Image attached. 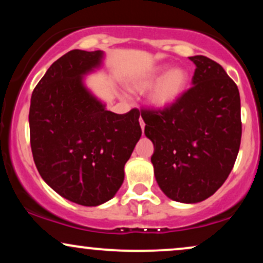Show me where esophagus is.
<instances>
[{
	"label": "esophagus",
	"instance_id": "34e87169",
	"mask_svg": "<svg viewBox=\"0 0 263 263\" xmlns=\"http://www.w3.org/2000/svg\"><path fill=\"white\" fill-rule=\"evenodd\" d=\"M140 125H141L142 131H143V129H144V122H143V120H142V119H140Z\"/></svg>",
	"mask_w": 263,
	"mask_h": 263
}]
</instances>
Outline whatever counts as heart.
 Returning a JSON list of instances; mask_svg holds the SVG:
<instances>
[{"label": "heart", "mask_w": 263, "mask_h": 263, "mask_svg": "<svg viewBox=\"0 0 263 263\" xmlns=\"http://www.w3.org/2000/svg\"><path fill=\"white\" fill-rule=\"evenodd\" d=\"M167 69V65L157 66L131 84V89L138 92L147 91L153 86L149 92L148 102L151 107L158 111L171 107L182 96L189 81L188 71L185 69L179 66L172 68L168 71Z\"/></svg>", "instance_id": "obj_1"}]
</instances>
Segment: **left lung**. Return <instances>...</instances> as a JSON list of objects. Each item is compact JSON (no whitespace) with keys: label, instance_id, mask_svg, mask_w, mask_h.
<instances>
[{"label":"left lung","instance_id":"8db88e82","mask_svg":"<svg viewBox=\"0 0 263 263\" xmlns=\"http://www.w3.org/2000/svg\"><path fill=\"white\" fill-rule=\"evenodd\" d=\"M194 63L193 86L165 110H142L153 142L156 180L168 198L199 203L224 184L240 149L241 105L234 80L204 55Z\"/></svg>","mask_w":263,"mask_h":263}]
</instances>
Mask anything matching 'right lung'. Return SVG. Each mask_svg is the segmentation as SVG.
<instances>
[{
	"mask_svg": "<svg viewBox=\"0 0 263 263\" xmlns=\"http://www.w3.org/2000/svg\"><path fill=\"white\" fill-rule=\"evenodd\" d=\"M104 52L74 49L39 80L29 107L31 148L43 180L63 198L98 206L115 197L140 140V111L119 115L89 91L84 77Z\"/></svg>",
	"mask_w": 263,
	"mask_h": 263,
	"instance_id": "right-lung-1",
	"label": "right lung"
}]
</instances>
